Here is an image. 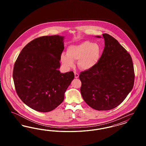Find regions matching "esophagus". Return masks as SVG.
Returning <instances> with one entry per match:
<instances>
[{"mask_svg": "<svg viewBox=\"0 0 146 146\" xmlns=\"http://www.w3.org/2000/svg\"><path fill=\"white\" fill-rule=\"evenodd\" d=\"M79 74L78 73H76V72H74V76H75V78H78V77H79Z\"/></svg>", "mask_w": 146, "mask_h": 146, "instance_id": "34e87169", "label": "esophagus"}]
</instances>
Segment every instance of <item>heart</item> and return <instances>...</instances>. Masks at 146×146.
Returning <instances> with one entry per match:
<instances>
[{"label": "heart", "mask_w": 146, "mask_h": 146, "mask_svg": "<svg viewBox=\"0 0 146 146\" xmlns=\"http://www.w3.org/2000/svg\"><path fill=\"white\" fill-rule=\"evenodd\" d=\"M101 53V48L96 43L89 41L81 42L70 45L67 50V54L61 55V61L67 68L74 66V61L79 60L78 65L83 70H89L98 62Z\"/></svg>", "instance_id": "heart-1"}]
</instances>
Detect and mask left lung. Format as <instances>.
Segmentation results:
<instances>
[{"instance_id": "8db88e82", "label": "left lung", "mask_w": 146, "mask_h": 146, "mask_svg": "<svg viewBox=\"0 0 146 146\" xmlns=\"http://www.w3.org/2000/svg\"><path fill=\"white\" fill-rule=\"evenodd\" d=\"M102 35V55L94 67L80 73L79 79L85 102L94 110L108 111L121 104L132 90L135 73L130 54L111 35Z\"/></svg>"}]
</instances>
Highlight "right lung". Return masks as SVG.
<instances>
[{"instance_id":"add662e5","label":"right lung","mask_w":146,"mask_h":146,"mask_svg":"<svg viewBox=\"0 0 146 146\" xmlns=\"http://www.w3.org/2000/svg\"><path fill=\"white\" fill-rule=\"evenodd\" d=\"M63 39L58 35L35 38L21 50L15 63L13 76L17 94L35 111L55 109L74 79L73 72L63 74L58 70Z\"/></svg>"}]
</instances>
